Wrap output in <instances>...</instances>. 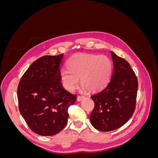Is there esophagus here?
<instances>
[{"instance_id": "34e87169", "label": "esophagus", "mask_w": 158, "mask_h": 158, "mask_svg": "<svg viewBox=\"0 0 158 158\" xmlns=\"http://www.w3.org/2000/svg\"><path fill=\"white\" fill-rule=\"evenodd\" d=\"M85 98V97L84 96H78V98H77V101L78 102H80V101H82V100H83Z\"/></svg>"}]
</instances>
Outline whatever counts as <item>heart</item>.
I'll use <instances>...</instances> for the list:
<instances>
[{
  "instance_id": "1",
  "label": "heart",
  "mask_w": 158,
  "mask_h": 158,
  "mask_svg": "<svg viewBox=\"0 0 158 158\" xmlns=\"http://www.w3.org/2000/svg\"><path fill=\"white\" fill-rule=\"evenodd\" d=\"M68 69L60 72L61 82L65 89L73 91L77 86L79 79L81 85L89 92L103 88L111 77L113 64L104 55L76 53L69 59Z\"/></svg>"
}]
</instances>
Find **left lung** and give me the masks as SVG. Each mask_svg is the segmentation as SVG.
I'll list each match as a JSON object with an SVG mask.
<instances>
[{"label": "left lung", "instance_id": "1", "mask_svg": "<svg viewBox=\"0 0 158 158\" xmlns=\"http://www.w3.org/2000/svg\"><path fill=\"white\" fill-rule=\"evenodd\" d=\"M113 72L107 86L93 94L95 107L90 114L92 126L107 132L121 127L132 116L135 109L138 80L130 64L110 51Z\"/></svg>", "mask_w": 158, "mask_h": 158}]
</instances>
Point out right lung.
Listing matches in <instances>:
<instances>
[{"instance_id":"right-lung-1","label":"right lung","mask_w":158,"mask_h":158,"mask_svg":"<svg viewBox=\"0 0 158 158\" xmlns=\"http://www.w3.org/2000/svg\"><path fill=\"white\" fill-rule=\"evenodd\" d=\"M64 53L45 55L35 60L23 74L18 87L19 110L31 130L41 136H53L67 123L68 107L76 95L60 82Z\"/></svg>"}]
</instances>
